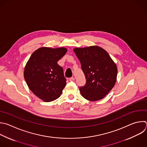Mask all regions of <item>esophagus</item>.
I'll list each match as a JSON object with an SVG mask.
<instances>
[{"label": "esophagus", "instance_id": "1", "mask_svg": "<svg viewBox=\"0 0 147 147\" xmlns=\"http://www.w3.org/2000/svg\"><path fill=\"white\" fill-rule=\"evenodd\" d=\"M74 80H75V78H74V77H70V78H69V81H74Z\"/></svg>", "mask_w": 147, "mask_h": 147}]
</instances>
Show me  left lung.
Returning <instances> with one entry per match:
<instances>
[{"mask_svg":"<svg viewBox=\"0 0 147 147\" xmlns=\"http://www.w3.org/2000/svg\"><path fill=\"white\" fill-rule=\"evenodd\" d=\"M86 78V84L80 87L81 95L88 100H99L114 87L117 67L103 48L98 46L74 49Z\"/></svg>","mask_w":147,"mask_h":147,"instance_id":"obj_1","label":"left lung"}]
</instances>
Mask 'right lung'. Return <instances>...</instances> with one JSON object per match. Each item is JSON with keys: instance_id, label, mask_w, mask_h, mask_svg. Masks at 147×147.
<instances>
[{"instance_id": "1", "label": "right lung", "mask_w": 147, "mask_h": 147, "mask_svg": "<svg viewBox=\"0 0 147 147\" xmlns=\"http://www.w3.org/2000/svg\"><path fill=\"white\" fill-rule=\"evenodd\" d=\"M64 47H41L33 53L24 69V78L30 90L45 102L56 100L66 84L63 68L57 62L66 53Z\"/></svg>"}]
</instances>
